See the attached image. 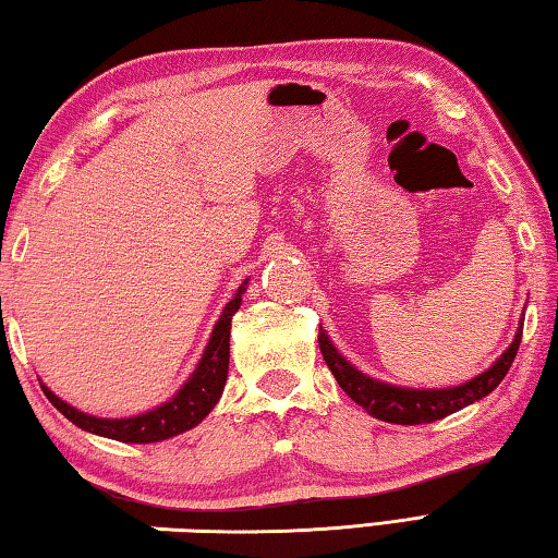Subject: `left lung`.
I'll list each match as a JSON object with an SVG mask.
<instances>
[{
	"label": "left lung",
	"mask_w": 558,
	"mask_h": 558,
	"mask_svg": "<svg viewBox=\"0 0 558 558\" xmlns=\"http://www.w3.org/2000/svg\"><path fill=\"white\" fill-rule=\"evenodd\" d=\"M522 327L524 317L519 319L512 344L497 356V362L489 366V369L460 386H448V389H411V386H396L389 381L374 379V376H366L339 352L323 327H319L317 342L329 372L335 374L337 384L347 391L349 399L356 401L366 413L379 421L399 423V426H418V423H433L446 418V415L465 409V405L485 399L487 393H493L514 362L519 342H522Z\"/></svg>",
	"instance_id": "obj_1"
}]
</instances>
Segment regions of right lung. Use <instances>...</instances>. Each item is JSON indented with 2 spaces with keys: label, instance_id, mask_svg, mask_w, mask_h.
Here are the masks:
<instances>
[{
  "label": "right lung",
  "instance_id": "add662e5",
  "mask_svg": "<svg viewBox=\"0 0 558 558\" xmlns=\"http://www.w3.org/2000/svg\"><path fill=\"white\" fill-rule=\"evenodd\" d=\"M245 288H248V278L241 282L235 295L226 302L223 313L216 319V325L211 329V337L209 342H206L199 364L194 366L189 379L179 386L177 393L169 401L159 403L145 413L128 415V418H100V415L86 413L75 409L71 403H65L41 381L46 399H49L56 409L78 428L93 433V436H102L120 442H159L174 438L184 430H192L211 413V409L219 403L223 393L231 356V319L239 313Z\"/></svg>",
  "mask_w": 558,
  "mask_h": 558
}]
</instances>
